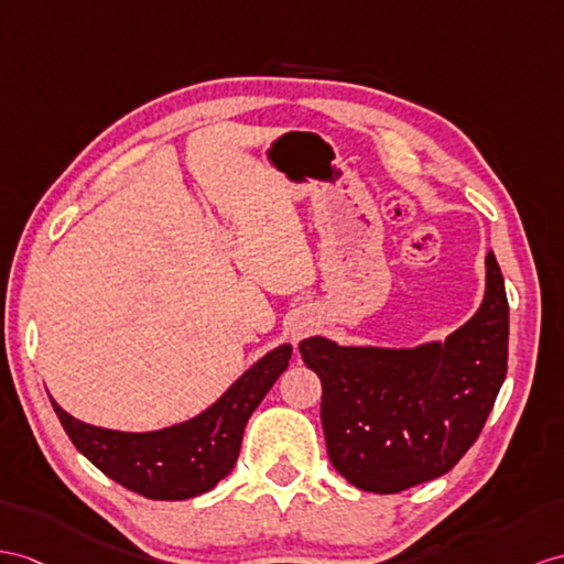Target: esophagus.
Wrapping results in <instances>:
<instances>
[{"instance_id": "obj_1", "label": "esophagus", "mask_w": 564, "mask_h": 564, "mask_svg": "<svg viewBox=\"0 0 564 564\" xmlns=\"http://www.w3.org/2000/svg\"><path fill=\"white\" fill-rule=\"evenodd\" d=\"M308 329H311L308 323H294L292 329H290V335H292L294 341H299V339H304L308 335Z\"/></svg>"}]
</instances>
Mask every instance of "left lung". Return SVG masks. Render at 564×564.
I'll return each instance as SVG.
<instances>
[{
  "label": "left lung",
  "instance_id": "8db88e82",
  "mask_svg": "<svg viewBox=\"0 0 564 564\" xmlns=\"http://www.w3.org/2000/svg\"><path fill=\"white\" fill-rule=\"evenodd\" d=\"M510 306L496 253L478 311L445 341L411 349L299 345L321 378L327 457L351 486L400 492L447 474L490 414L507 373Z\"/></svg>",
  "mask_w": 564,
  "mask_h": 564
}]
</instances>
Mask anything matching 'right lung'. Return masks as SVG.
I'll list each match as a JSON object with an SVG mask.
<instances>
[{"label": "right lung", "instance_id": "obj_1", "mask_svg": "<svg viewBox=\"0 0 564 564\" xmlns=\"http://www.w3.org/2000/svg\"><path fill=\"white\" fill-rule=\"evenodd\" d=\"M290 359L292 345H280L198 416L150 433L100 429L66 414L52 397L50 402L76 449L105 476L150 500H188L235 469L246 423Z\"/></svg>", "mask_w": 564, "mask_h": 564}]
</instances>
